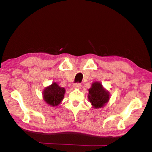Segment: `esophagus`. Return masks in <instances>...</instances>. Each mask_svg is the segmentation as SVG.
Segmentation results:
<instances>
[{"mask_svg": "<svg viewBox=\"0 0 152 152\" xmlns=\"http://www.w3.org/2000/svg\"><path fill=\"white\" fill-rule=\"evenodd\" d=\"M73 87L74 89H80L81 87V84L80 83H76L75 84H73Z\"/></svg>", "mask_w": 152, "mask_h": 152, "instance_id": "esophagus-1", "label": "esophagus"}]
</instances>
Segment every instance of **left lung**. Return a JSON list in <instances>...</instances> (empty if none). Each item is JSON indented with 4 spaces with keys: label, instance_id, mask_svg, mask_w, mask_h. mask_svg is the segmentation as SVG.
<instances>
[{
    "label": "left lung",
    "instance_id": "left-lung-1",
    "mask_svg": "<svg viewBox=\"0 0 152 152\" xmlns=\"http://www.w3.org/2000/svg\"><path fill=\"white\" fill-rule=\"evenodd\" d=\"M88 99L93 108H101L107 104L110 99L109 92L104 89L101 82H94L88 89Z\"/></svg>",
    "mask_w": 152,
    "mask_h": 152
}]
</instances>
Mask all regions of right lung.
<instances>
[{
    "mask_svg": "<svg viewBox=\"0 0 152 152\" xmlns=\"http://www.w3.org/2000/svg\"><path fill=\"white\" fill-rule=\"evenodd\" d=\"M65 89L59 86L54 82L51 85L45 87L42 95L44 102L51 107H57L61 103L65 93Z\"/></svg>",
    "mask_w": 152,
    "mask_h": 152,
    "instance_id": "right-lung-1",
    "label": "right lung"
}]
</instances>
